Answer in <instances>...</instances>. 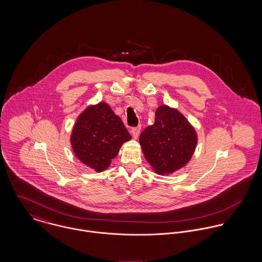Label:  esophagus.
<instances>
[{"label": "esophagus", "instance_id": "obj_1", "mask_svg": "<svg viewBox=\"0 0 262 262\" xmlns=\"http://www.w3.org/2000/svg\"><path fill=\"white\" fill-rule=\"evenodd\" d=\"M140 130H141V127H140V126L133 127V128L131 129V133H132V135H133V137H134V138H137V137L139 136V134H140Z\"/></svg>", "mask_w": 262, "mask_h": 262}]
</instances>
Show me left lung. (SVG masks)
I'll use <instances>...</instances> for the list:
<instances>
[{
  "mask_svg": "<svg viewBox=\"0 0 262 262\" xmlns=\"http://www.w3.org/2000/svg\"><path fill=\"white\" fill-rule=\"evenodd\" d=\"M145 158L160 174L171 173L189 161L196 145V134L178 110L159 107L155 122L139 138Z\"/></svg>",
  "mask_w": 262,
  "mask_h": 262,
  "instance_id": "1",
  "label": "left lung"
}]
</instances>
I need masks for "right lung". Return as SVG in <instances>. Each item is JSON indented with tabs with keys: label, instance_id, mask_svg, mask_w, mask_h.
<instances>
[{
	"label": "right lung",
	"instance_id": "obj_1",
	"mask_svg": "<svg viewBox=\"0 0 262 262\" xmlns=\"http://www.w3.org/2000/svg\"><path fill=\"white\" fill-rule=\"evenodd\" d=\"M130 139L121 118L106 103H100L81 113L71 141L75 155L81 162L102 171L117 156L123 142Z\"/></svg>",
	"mask_w": 262,
	"mask_h": 262
}]
</instances>
